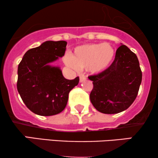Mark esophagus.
<instances>
[{
    "mask_svg": "<svg viewBox=\"0 0 158 158\" xmlns=\"http://www.w3.org/2000/svg\"><path fill=\"white\" fill-rule=\"evenodd\" d=\"M79 77H80V82H81V83L83 82V81H85L86 80V77H85V76L83 75H81L79 76Z\"/></svg>",
    "mask_w": 158,
    "mask_h": 158,
    "instance_id": "esophagus-1",
    "label": "esophagus"
}]
</instances>
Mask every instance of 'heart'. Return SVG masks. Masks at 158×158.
Returning a JSON list of instances; mask_svg holds the SVG:
<instances>
[{
	"label": "heart",
	"mask_w": 158,
	"mask_h": 158,
	"mask_svg": "<svg viewBox=\"0 0 158 158\" xmlns=\"http://www.w3.org/2000/svg\"><path fill=\"white\" fill-rule=\"evenodd\" d=\"M114 56L115 51L109 44H90L76 47L71 56L66 55L64 60L73 69H86L90 73L96 74L106 69Z\"/></svg>",
	"instance_id": "obj_1"
}]
</instances>
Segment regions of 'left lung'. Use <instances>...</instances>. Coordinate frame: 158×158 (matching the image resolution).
I'll return each instance as SVG.
<instances>
[{
	"instance_id": "obj_1",
	"label": "left lung",
	"mask_w": 158,
	"mask_h": 158,
	"mask_svg": "<svg viewBox=\"0 0 158 158\" xmlns=\"http://www.w3.org/2000/svg\"><path fill=\"white\" fill-rule=\"evenodd\" d=\"M89 79L93 81L90 101L94 108L104 114H117L135 101L142 81V72L137 55L122 44L111 66Z\"/></svg>"
}]
</instances>
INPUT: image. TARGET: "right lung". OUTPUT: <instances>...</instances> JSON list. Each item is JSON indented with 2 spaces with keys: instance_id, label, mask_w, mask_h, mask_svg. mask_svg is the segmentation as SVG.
I'll use <instances>...</instances> for the list:
<instances>
[{
  "instance_id": "right-lung-1",
  "label": "right lung",
  "mask_w": 158,
  "mask_h": 158,
  "mask_svg": "<svg viewBox=\"0 0 158 158\" xmlns=\"http://www.w3.org/2000/svg\"><path fill=\"white\" fill-rule=\"evenodd\" d=\"M67 43L48 40L28 50L18 68L17 89L29 110L41 116L59 114L65 109L69 93L79 83V77L67 80L60 67L52 66L64 55Z\"/></svg>"
}]
</instances>
